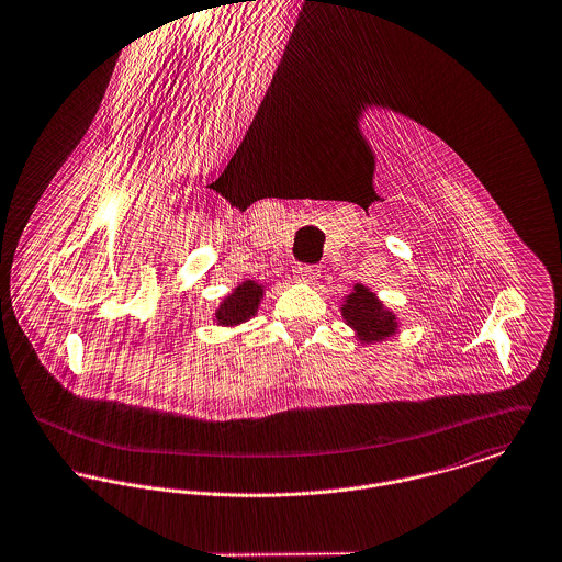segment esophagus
I'll use <instances>...</instances> for the list:
<instances>
[{"label":"esophagus","instance_id":"esophagus-1","mask_svg":"<svg viewBox=\"0 0 562 562\" xmlns=\"http://www.w3.org/2000/svg\"><path fill=\"white\" fill-rule=\"evenodd\" d=\"M293 273H295V278H297L300 282H314V280L318 278L321 269L314 267V265H297V267L293 269Z\"/></svg>","mask_w":562,"mask_h":562}]
</instances>
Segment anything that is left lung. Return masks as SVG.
<instances>
[{"label": "left lung", "mask_w": 562, "mask_h": 562, "mask_svg": "<svg viewBox=\"0 0 562 562\" xmlns=\"http://www.w3.org/2000/svg\"><path fill=\"white\" fill-rule=\"evenodd\" d=\"M340 312L362 345L381 342L398 331L396 314L387 311L385 304L364 284L353 286V291L345 297Z\"/></svg>", "instance_id": "8db88e82"}]
</instances>
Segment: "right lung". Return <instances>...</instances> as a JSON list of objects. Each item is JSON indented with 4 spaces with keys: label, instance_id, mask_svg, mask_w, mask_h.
I'll list each match as a JSON object with an SVG mask.
<instances>
[{
    "label": "right lung",
    "instance_id": "add662e5",
    "mask_svg": "<svg viewBox=\"0 0 562 562\" xmlns=\"http://www.w3.org/2000/svg\"><path fill=\"white\" fill-rule=\"evenodd\" d=\"M262 295H265V284H258L254 280H246L241 284H237L233 289V293H228L220 302V308L215 311L213 321L222 327H235V325L250 321L260 306Z\"/></svg>",
    "mask_w": 562,
    "mask_h": 562
}]
</instances>
